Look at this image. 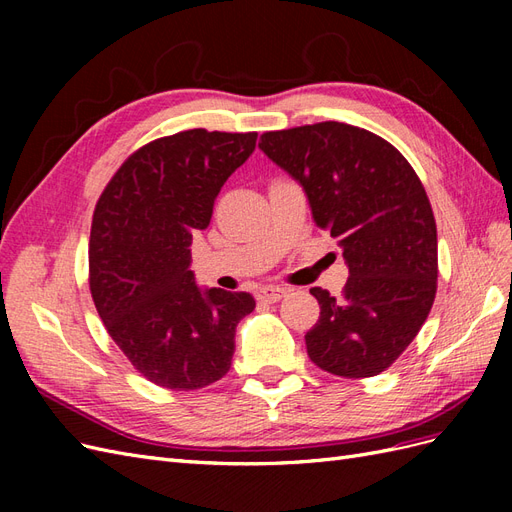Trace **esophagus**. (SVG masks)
I'll use <instances>...</instances> for the list:
<instances>
[{
    "mask_svg": "<svg viewBox=\"0 0 512 512\" xmlns=\"http://www.w3.org/2000/svg\"><path fill=\"white\" fill-rule=\"evenodd\" d=\"M286 297L284 288H275V286H265L256 292L258 303H277L280 299Z\"/></svg>",
    "mask_w": 512,
    "mask_h": 512,
    "instance_id": "esophagus-1",
    "label": "esophagus"
}]
</instances>
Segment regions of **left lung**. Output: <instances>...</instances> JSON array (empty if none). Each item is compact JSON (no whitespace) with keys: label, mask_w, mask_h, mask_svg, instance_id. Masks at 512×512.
Here are the masks:
<instances>
[{"label":"left lung","mask_w":512,"mask_h":512,"mask_svg":"<svg viewBox=\"0 0 512 512\" xmlns=\"http://www.w3.org/2000/svg\"><path fill=\"white\" fill-rule=\"evenodd\" d=\"M258 147L303 185L350 269L339 299L309 290L320 303L309 359L333 376H378L412 344L438 290L436 218L421 179L382 136L339 121L265 132Z\"/></svg>","instance_id":"8db88e82"}]
</instances>
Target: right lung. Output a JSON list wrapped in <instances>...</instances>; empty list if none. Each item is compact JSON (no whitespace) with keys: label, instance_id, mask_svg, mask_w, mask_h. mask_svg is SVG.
Returning a JSON list of instances; mask_svg holds the SVG:
<instances>
[{"label":"right lung","instance_id":"add662e5","mask_svg":"<svg viewBox=\"0 0 512 512\" xmlns=\"http://www.w3.org/2000/svg\"><path fill=\"white\" fill-rule=\"evenodd\" d=\"M256 138L203 128L156 138L117 168L96 203L91 299L119 350L162 389L224 378L237 324L256 307L247 292H203L190 271L192 235L209 226L215 196Z\"/></svg>","mask_w":512,"mask_h":512}]
</instances>
